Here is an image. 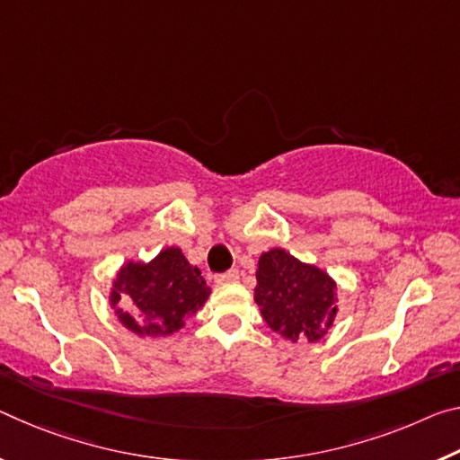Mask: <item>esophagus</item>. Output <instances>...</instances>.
I'll use <instances>...</instances> for the list:
<instances>
[{
    "label": "esophagus",
    "mask_w": 460,
    "mask_h": 460,
    "mask_svg": "<svg viewBox=\"0 0 460 460\" xmlns=\"http://www.w3.org/2000/svg\"><path fill=\"white\" fill-rule=\"evenodd\" d=\"M237 280H239V270H229V272L215 276L217 284H229V282H237Z\"/></svg>",
    "instance_id": "esophagus-1"
}]
</instances>
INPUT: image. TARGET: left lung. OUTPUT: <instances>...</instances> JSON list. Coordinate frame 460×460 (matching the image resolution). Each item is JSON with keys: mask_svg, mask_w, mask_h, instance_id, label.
<instances>
[{"mask_svg": "<svg viewBox=\"0 0 460 460\" xmlns=\"http://www.w3.org/2000/svg\"><path fill=\"white\" fill-rule=\"evenodd\" d=\"M256 279L253 298L276 333L290 341L323 338L338 313L330 274L274 247L260 256Z\"/></svg>", "mask_w": 460, "mask_h": 460, "instance_id": "obj_1", "label": "left lung"}]
</instances>
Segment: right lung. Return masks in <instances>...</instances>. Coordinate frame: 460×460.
<instances>
[{"label": "right lung", "mask_w": 460, "mask_h": 460, "mask_svg": "<svg viewBox=\"0 0 460 460\" xmlns=\"http://www.w3.org/2000/svg\"><path fill=\"white\" fill-rule=\"evenodd\" d=\"M210 295L200 270L190 266L180 247H165L147 264L128 261L112 282L111 307L119 322L137 335H170L184 327ZM130 300L135 312L118 307Z\"/></svg>", "instance_id": "1"}]
</instances>
